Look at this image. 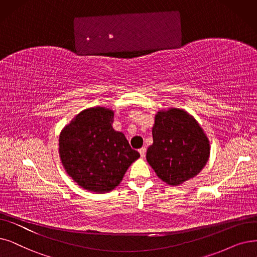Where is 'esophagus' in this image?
<instances>
[{
	"label": "esophagus",
	"instance_id": "esophagus-1",
	"mask_svg": "<svg viewBox=\"0 0 257 257\" xmlns=\"http://www.w3.org/2000/svg\"><path fill=\"white\" fill-rule=\"evenodd\" d=\"M139 153H140V156L141 157H145L146 156V153H147V148H141V149H139Z\"/></svg>",
	"mask_w": 257,
	"mask_h": 257
}]
</instances>
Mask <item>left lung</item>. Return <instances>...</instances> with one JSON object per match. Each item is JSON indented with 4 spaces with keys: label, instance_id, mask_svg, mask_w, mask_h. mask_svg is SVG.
Returning <instances> with one entry per match:
<instances>
[{
    "label": "left lung",
    "instance_id": "8db88e82",
    "mask_svg": "<svg viewBox=\"0 0 257 257\" xmlns=\"http://www.w3.org/2000/svg\"><path fill=\"white\" fill-rule=\"evenodd\" d=\"M152 134L153 145L147 151V160L157 176L170 186L195 177L207 164L209 139L186 110L158 111Z\"/></svg>",
    "mask_w": 257,
    "mask_h": 257
}]
</instances>
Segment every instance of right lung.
Masks as SVG:
<instances>
[{
  "mask_svg": "<svg viewBox=\"0 0 257 257\" xmlns=\"http://www.w3.org/2000/svg\"><path fill=\"white\" fill-rule=\"evenodd\" d=\"M114 111L105 107L82 110L60 134L59 154L68 175L81 188L107 193L121 182L140 157L124 134L112 128Z\"/></svg>",
  "mask_w": 257,
  "mask_h": 257,
  "instance_id": "1",
  "label": "right lung"
}]
</instances>
